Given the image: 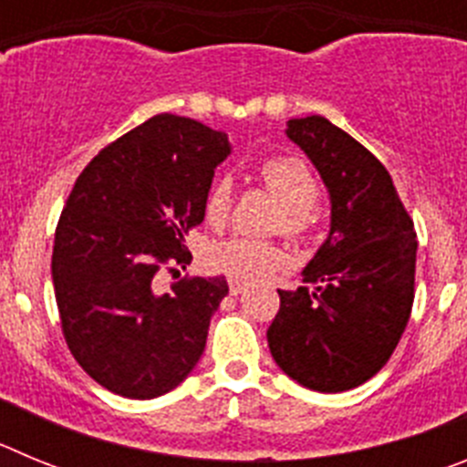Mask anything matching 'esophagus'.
<instances>
[{
	"label": "esophagus",
	"instance_id": "1",
	"mask_svg": "<svg viewBox=\"0 0 467 467\" xmlns=\"http://www.w3.org/2000/svg\"><path fill=\"white\" fill-rule=\"evenodd\" d=\"M243 290H245V283H243V280L229 278V292H231V295L236 296V295H241Z\"/></svg>",
	"mask_w": 467,
	"mask_h": 467
}]
</instances>
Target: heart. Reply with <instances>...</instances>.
<instances>
[{"label":"heart","instance_id":"1","mask_svg":"<svg viewBox=\"0 0 467 467\" xmlns=\"http://www.w3.org/2000/svg\"><path fill=\"white\" fill-rule=\"evenodd\" d=\"M264 184L280 198L285 205L283 226L287 234L301 236L311 229L316 220L317 184L304 163L295 156H274L264 161L259 168ZM231 210V182L229 177L214 180L205 196V217L210 224H224ZM287 257L278 245L257 238L231 236L217 241L205 250L208 269L224 274L236 280H262L274 271L283 269Z\"/></svg>","mask_w":467,"mask_h":467}]
</instances>
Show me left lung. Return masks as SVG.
I'll return each mask as SVG.
<instances>
[{
	"instance_id": "1",
	"label": "left lung",
	"mask_w": 467,
	"mask_h": 467,
	"mask_svg": "<svg viewBox=\"0 0 467 467\" xmlns=\"http://www.w3.org/2000/svg\"><path fill=\"white\" fill-rule=\"evenodd\" d=\"M287 138L323 177L329 234L295 292L278 290L266 339L275 365L317 393L369 381L393 356L414 304L416 231L381 161L325 117L290 119Z\"/></svg>"
}]
</instances>
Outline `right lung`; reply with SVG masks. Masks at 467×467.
Wrapping results in <instances>:
<instances>
[{
	"instance_id": "add662e5",
	"label": "right lung",
	"mask_w": 467,
	"mask_h": 467,
	"mask_svg": "<svg viewBox=\"0 0 467 467\" xmlns=\"http://www.w3.org/2000/svg\"><path fill=\"white\" fill-rule=\"evenodd\" d=\"M224 133L159 114L107 144L65 203L51 275L65 341L93 381L130 400L168 393L201 360L229 295L224 275L156 290L171 262L189 264L184 236L205 217ZM172 271V269H171Z\"/></svg>"
}]
</instances>
